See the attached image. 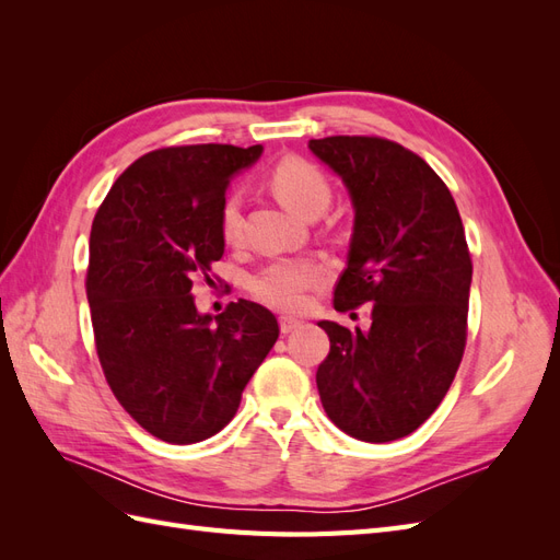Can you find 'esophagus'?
I'll return each mask as SVG.
<instances>
[{
  "label": "esophagus",
  "instance_id": "esophagus-1",
  "mask_svg": "<svg viewBox=\"0 0 560 560\" xmlns=\"http://www.w3.org/2000/svg\"><path fill=\"white\" fill-rule=\"evenodd\" d=\"M303 322L296 319V317H280V331L282 334H292L296 329H301Z\"/></svg>",
  "mask_w": 560,
  "mask_h": 560
}]
</instances>
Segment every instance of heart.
I'll list each match as a JSON object with an SVG mask.
<instances>
[{"label": "heart", "mask_w": 560, "mask_h": 560, "mask_svg": "<svg viewBox=\"0 0 560 560\" xmlns=\"http://www.w3.org/2000/svg\"><path fill=\"white\" fill-rule=\"evenodd\" d=\"M270 184L278 198L303 217L322 214L331 200V184L319 167L301 156L282 159ZM219 233L229 245L243 238V196L229 191L219 208ZM327 278V270L311 259H273L247 278V290L261 303L278 311H296L306 301V292Z\"/></svg>", "instance_id": "heart-1"}]
</instances>
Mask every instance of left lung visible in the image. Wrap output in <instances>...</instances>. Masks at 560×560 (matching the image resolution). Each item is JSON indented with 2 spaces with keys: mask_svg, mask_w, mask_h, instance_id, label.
Instances as JSON below:
<instances>
[{
  "mask_svg": "<svg viewBox=\"0 0 560 560\" xmlns=\"http://www.w3.org/2000/svg\"><path fill=\"white\" fill-rule=\"evenodd\" d=\"M308 147L354 208L334 308H371L369 331L317 322L331 343L317 393L338 430L395 442L436 411L463 360L471 284L463 219L442 177L397 142L334 135Z\"/></svg>",
  "mask_w": 560,
  "mask_h": 560,
  "instance_id": "left-lung-1",
  "label": "left lung"
}]
</instances>
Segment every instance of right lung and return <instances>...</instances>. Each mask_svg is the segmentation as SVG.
<instances>
[{"instance_id":"obj_1","label":"right lung","mask_w":560,"mask_h":560,"mask_svg":"<svg viewBox=\"0 0 560 560\" xmlns=\"http://www.w3.org/2000/svg\"><path fill=\"white\" fill-rule=\"evenodd\" d=\"M261 144L163 147L114 182L91 229L86 296L100 366L118 404L167 444L210 439L278 341L268 308L238 299L200 315L198 276L224 254L219 208Z\"/></svg>"}]
</instances>
